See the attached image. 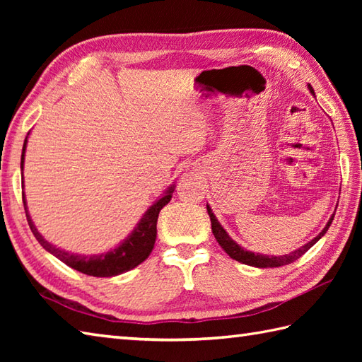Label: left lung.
Returning a JSON list of instances; mask_svg holds the SVG:
<instances>
[{"instance_id": "1", "label": "left lung", "mask_w": 362, "mask_h": 362, "mask_svg": "<svg viewBox=\"0 0 362 362\" xmlns=\"http://www.w3.org/2000/svg\"><path fill=\"white\" fill-rule=\"evenodd\" d=\"M310 91L314 95V90H313L311 86H310ZM206 211H209V216H210V221H211L213 235H214V238H216V241L219 243L221 247L226 250L227 255L230 258L240 261V263H243V264H249V266H253V267H280V266H286V264L294 263L296 259H298L300 257H302L305 252H308L313 247V245L316 244L320 240V238L327 233V230L329 228V226H332L333 218H334V216L329 218L325 228L322 230V232L316 238H314V240H311L310 243H306L300 249L288 253V255L269 257V255H263V253H253V252H249V250H244L241 245L236 244L232 240V238L228 236V233L226 232V230L222 228V226L219 224V221L216 219V216H214L209 205H206Z\"/></svg>"}]
</instances>
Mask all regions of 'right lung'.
Wrapping results in <instances>:
<instances>
[{
    "label": "right lung",
    "mask_w": 362,
    "mask_h": 362,
    "mask_svg": "<svg viewBox=\"0 0 362 362\" xmlns=\"http://www.w3.org/2000/svg\"><path fill=\"white\" fill-rule=\"evenodd\" d=\"M26 141L28 140H25V144H23V152H21V171H23V163H25ZM173 193H174V187L169 188L165 193V196H161L158 201L144 213V216L141 218L140 222H138V226L135 227L134 232L130 233L127 240L122 241L118 247H115L113 250L107 253H101V255H78V253L65 252L62 249L56 247V245H52L37 232L34 222L30 219L26 209L25 193H23V204H25L28 224L30 230H33L34 236L37 238V241L43 245V249L52 253V255L57 257L60 261H64L66 266H70L82 274H87L91 276H115L136 267L149 257V253L152 252L153 244H156V238H157L158 213L169 201H171Z\"/></svg>",
    "instance_id": "1"
}]
</instances>
